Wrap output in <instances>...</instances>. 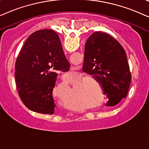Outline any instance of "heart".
Returning <instances> with one entry per match:
<instances>
[{"label":"heart","instance_id":"obj_1","mask_svg":"<svg viewBox=\"0 0 149 149\" xmlns=\"http://www.w3.org/2000/svg\"><path fill=\"white\" fill-rule=\"evenodd\" d=\"M63 83H65V84H70V83H71L73 82V80H71V79H69V78H63ZM87 80H83L82 81V82H86Z\"/></svg>","mask_w":149,"mask_h":149}]
</instances>
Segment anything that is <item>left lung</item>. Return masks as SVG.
Wrapping results in <instances>:
<instances>
[{
  "mask_svg": "<svg viewBox=\"0 0 149 149\" xmlns=\"http://www.w3.org/2000/svg\"><path fill=\"white\" fill-rule=\"evenodd\" d=\"M83 68L102 85L108 100L106 106H116L126 97L132 75L125 51L114 37L93 33L85 44Z\"/></svg>",
  "mask_w": 149,
  "mask_h": 149,
  "instance_id": "obj_1",
  "label": "left lung"
}]
</instances>
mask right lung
<instances>
[{
    "instance_id": "1",
    "label": "right lung",
    "mask_w": 149,
    "mask_h": 149,
    "mask_svg": "<svg viewBox=\"0 0 149 149\" xmlns=\"http://www.w3.org/2000/svg\"><path fill=\"white\" fill-rule=\"evenodd\" d=\"M67 60L58 35L50 29L39 30L26 39L15 62V82L19 97L29 110L53 114L52 96L57 71H67Z\"/></svg>"
}]
</instances>
